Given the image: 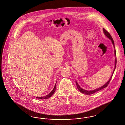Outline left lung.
Returning <instances> with one entry per match:
<instances>
[{
    "instance_id": "left-lung-1",
    "label": "left lung",
    "mask_w": 125,
    "mask_h": 125,
    "mask_svg": "<svg viewBox=\"0 0 125 125\" xmlns=\"http://www.w3.org/2000/svg\"><path fill=\"white\" fill-rule=\"evenodd\" d=\"M103 31L104 34H105V35L107 37H108V39H110V40L111 41L112 44H113V46H114V49H115V50H114V52H115V68H114V71H113V73H112L111 77L108 80V82H107V83H105L102 86H101V87H99L98 88H97V89H95V90H91V91H87V90H84V89H83L79 85V84H78L77 82L76 81V85H77V88H78V90L80 91V92H81V93H83V94H86V95H91V94H94V93H95V92H97V91H100V90H102V89H104V88L107 87V86L108 85V84H109V82L110 81V80H111V78H112V76H113V74H114V72H115V68H116V51H115V43H114V40H113V39L112 38V36H111V35H110V34L108 32V31H107V30H105L104 28H103Z\"/></svg>"
}]
</instances>
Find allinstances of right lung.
<instances>
[{
    "label": "right lung",
    "instance_id": "obj_1",
    "mask_svg": "<svg viewBox=\"0 0 125 125\" xmlns=\"http://www.w3.org/2000/svg\"><path fill=\"white\" fill-rule=\"evenodd\" d=\"M56 83H57V82H56V83H55V84L54 85V87L53 90H52V91L49 94H48V95H46L43 96V97H36V98L40 99H48V98H50L51 96H52V95H53V94L54 93V92L55 91V90H56Z\"/></svg>",
    "mask_w": 125,
    "mask_h": 125
}]
</instances>
